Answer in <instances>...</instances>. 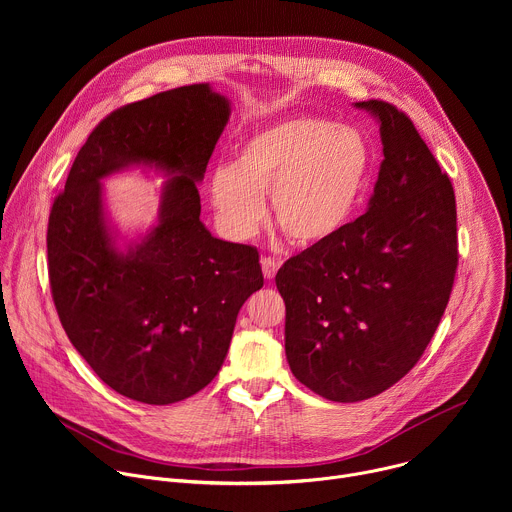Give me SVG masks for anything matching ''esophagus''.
Returning a JSON list of instances; mask_svg holds the SVG:
<instances>
[{"label":"esophagus","instance_id":"1","mask_svg":"<svg viewBox=\"0 0 512 512\" xmlns=\"http://www.w3.org/2000/svg\"><path fill=\"white\" fill-rule=\"evenodd\" d=\"M261 267H263V275H265L267 279H273L275 273H277V269H279V261H275V259H271V257H263V259H261Z\"/></svg>","mask_w":512,"mask_h":512}]
</instances>
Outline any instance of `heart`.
Masks as SVG:
<instances>
[{
    "mask_svg": "<svg viewBox=\"0 0 512 512\" xmlns=\"http://www.w3.org/2000/svg\"><path fill=\"white\" fill-rule=\"evenodd\" d=\"M373 176V150L362 131L322 117H287L257 127L235 148L233 164L210 172L216 225L233 241H249L265 218L300 245L342 233L358 212Z\"/></svg>",
    "mask_w": 512,
    "mask_h": 512,
    "instance_id": "1",
    "label": "heart"
}]
</instances>
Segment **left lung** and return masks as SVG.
<instances>
[{"label":"left lung","mask_w":512,"mask_h":512,"mask_svg":"<svg viewBox=\"0 0 512 512\" xmlns=\"http://www.w3.org/2000/svg\"><path fill=\"white\" fill-rule=\"evenodd\" d=\"M379 121L383 156L369 210L275 275L294 377L338 403L401 381L440 324L458 269L456 196L413 121L395 105L354 103Z\"/></svg>","instance_id":"left-lung-1"}]
</instances>
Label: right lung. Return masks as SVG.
<instances>
[{
    "mask_svg": "<svg viewBox=\"0 0 512 512\" xmlns=\"http://www.w3.org/2000/svg\"><path fill=\"white\" fill-rule=\"evenodd\" d=\"M231 115L208 85L129 103L89 135L48 218V277L60 324L97 377L123 397L170 405L221 371L237 314L263 287L259 253L200 221L196 182ZM129 165L171 180L159 225L114 247L100 180Z\"/></svg>",
    "mask_w": 512,
    "mask_h": 512,
    "instance_id": "obj_1",
    "label": "right lung"
}]
</instances>
